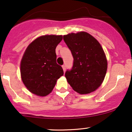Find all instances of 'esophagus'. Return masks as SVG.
<instances>
[{
  "label": "esophagus",
  "instance_id": "obj_1",
  "mask_svg": "<svg viewBox=\"0 0 132 132\" xmlns=\"http://www.w3.org/2000/svg\"><path fill=\"white\" fill-rule=\"evenodd\" d=\"M62 68H63V71H64V72L65 71H66V66H65V65H63L62 66Z\"/></svg>",
  "mask_w": 132,
  "mask_h": 132
}]
</instances>
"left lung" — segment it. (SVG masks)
Returning <instances> with one entry per match:
<instances>
[{"label":"left lung","instance_id":"left-lung-1","mask_svg":"<svg viewBox=\"0 0 132 132\" xmlns=\"http://www.w3.org/2000/svg\"><path fill=\"white\" fill-rule=\"evenodd\" d=\"M74 58L72 69L65 77L69 84L81 94L93 92L101 85L107 70V60L101 45L89 33L80 31L63 36Z\"/></svg>","mask_w":132,"mask_h":132}]
</instances>
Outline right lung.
Wrapping results in <instances>:
<instances>
[{
  "instance_id": "obj_1",
  "label": "right lung",
  "mask_w": 132,
  "mask_h": 132,
  "mask_svg": "<svg viewBox=\"0 0 132 132\" xmlns=\"http://www.w3.org/2000/svg\"><path fill=\"white\" fill-rule=\"evenodd\" d=\"M62 35H44L29 45L21 62L22 80L33 94L46 96L51 93L57 80L62 76L63 68L56 63L55 49Z\"/></svg>"
}]
</instances>
